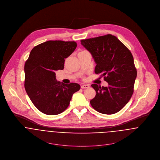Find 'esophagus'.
I'll return each instance as SVG.
<instances>
[{
  "instance_id": "1",
  "label": "esophagus",
  "mask_w": 160,
  "mask_h": 160,
  "mask_svg": "<svg viewBox=\"0 0 160 160\" xmlns=\"http://www.w3.org/2000/svg\"><path fill=\"white\" fill-rule=\"evenodd\" d=\"M89 88V84H82L81 86V88L82 89H88Z\"/></svg>"
}]
</instances>
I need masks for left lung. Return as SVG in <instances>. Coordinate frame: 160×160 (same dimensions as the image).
<instances>
[{"label": "left lung", "instance_id": "8db88e82", "mask_svg": "<svg viewBox=\"0 0 160 160\" xmlns=\"http://www.w3.org/2000/svg\"><path fill=\"white\" fill-rule=\"evenodd\" d=\"M81 43L95 60V74H100L108 83L107 87L92 84L96 91L95 97L90 102L92 107L103 114L119 112L134 91L137 69L131 51L112 34L82 39Z\"/></svg>", "mask_w": 160, "mask_h": 160}]
</instances>
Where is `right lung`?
Masks as SVG:
<instances>
[{
  "mask_svg": "<svg viewBox=\"0 0 160 160\" xmlns=\"http://www.w3.org/2000/svg\"><path fill=\"white\" fill-rule=\"evenodd\" d=\"M74 41H48L35 46L24 64V88L34 105L42 113L56 115L63 112L74 93L81 86L77 83L61 84L55 71L63 69L65 58L74 51Z\"/></svg>",
  "mask_w": 160,
  "mask_h": 160,
  "instance_id": "1",
  "label": "right lung"
}]
</instances>
